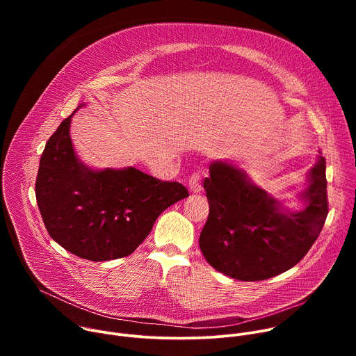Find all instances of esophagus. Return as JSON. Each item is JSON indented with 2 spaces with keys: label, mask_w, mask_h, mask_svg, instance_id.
Segmentation results:
<instances>
[{
  "label": "esophagus",
  "mask_w": 356,
  "mask_h": 356,
  "mask_svg": "<svg viewBox=\"0 0 356 356\" xmlns=\"http://www.w3.org/2000/svg\"><path fill=\"white\" fill-rule=\"evenodd\" d=\"M188 188L191 193H200L201 191V176L198 173H193L188 179Z\"/></svg>",
  "instance_id": "obj_1"
}]
</instances>
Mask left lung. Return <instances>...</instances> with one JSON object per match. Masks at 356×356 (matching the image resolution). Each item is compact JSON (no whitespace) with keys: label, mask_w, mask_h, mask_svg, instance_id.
Wrapping results in <instances>:
<instances>
[{"label":"left lung","mask_w":356,"mask_h":356,"mask_svg":"<svg viewBox=\"0 0 356 356\" xmlns=\"http://www.w3.org/2000/svg\"><path fill=\"white\" fill-rule=\"evenodd\" d=\"M300 194L302 210L290 211L225 161L210 165L204 190L210 204L200 249L218 272L243 282L277 276L297 265L318 238L328 216L325 159L318 156Z\"/></svg>","instance_id":"left-lung-1"}]
</instances>
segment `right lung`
Wrapping results in <instances>:
<instances>
[{"instance_id": "1", "label": "right lung", "mask_w": 356, "mask_h": 356, "mask_svg": "<svg viewBox=\"0 0 356 356\" xmlns=\"http://www.w3.org/2000/svg\"><path fill=\"white\" fill-rule=\"evenodd\" d=\"M73 114L49 138L40 156L35 193L43 224L54 241L79 258L103 262L128 257L156 218L188 191L135 168L86 166L70 139Z\"/></svg>"}]
</instances>
